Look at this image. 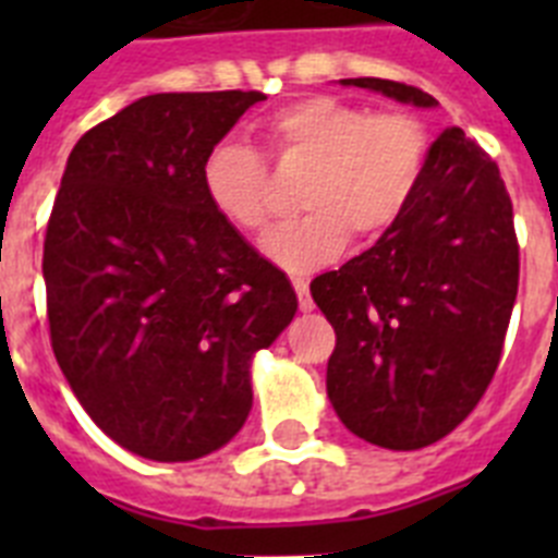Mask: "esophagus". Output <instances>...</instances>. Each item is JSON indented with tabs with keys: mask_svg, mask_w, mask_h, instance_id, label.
<instances>
[{
	"mask_svg": "<svg viewBox=\"0 0 558 558\" xmlns=\"http://www.w3.org/2000/svg\"><path fill=\"white\" fill-rule=\"evenodd\" d=\"M293 288H295V295H299V310L302 313H313V299H310V284L304 282V279H293Z\"/></svg>",
	"mask_w": 558,
	"mask_h": 558,
	"instance_id": "1",
	"label": "esophagus"
}]
</instances>
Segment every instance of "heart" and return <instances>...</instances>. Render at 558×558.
Instances as JSON below:
<instances>
[{"label": "heart", "mask_w": 558, "mask_h": 558, "mask_svg": "<svg viewBox=\"0 0 558 558\" xmlns=\"http://www.w3.org/2000/svg\"><path fill=\"white\" fill-rule=\"evenodd\" d=\"M263 140L284 170H310L304 218L263 243L268 263L307 276L347 248L386 236L416 198L430 133L416 113L372 111L335 97H304L263 122ZM206 204L231 229L263 234L274 218V186L265 165L243 142H218L201 165Z\"/></svg>", "instance_id": "heart-1"}]
</instances>
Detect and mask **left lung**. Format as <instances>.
Here are the masks:
<instances>
[{"instance_id": "obj_1", "label": "left lung", "mask_w": 558, "mask_h": 558, "mask_svg": "<svg viewBox=\"0 0 558 558\" xmlns=\"http://www.w3.org/2000/svg\"><path fill=\"white\" fill-rule=\"evenodd\" d=\"M340 83L438 106L405 83ZM517 282L520 248L500 170L461 128H447L405 218L310 284L338 338L327 397L340 422L386 450H418L456 430L495 377Z\"/></svg>"}]
</instances>
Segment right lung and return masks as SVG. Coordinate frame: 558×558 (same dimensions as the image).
Returning <instances> with one entry per match:
<instances>
[{"instance_id": "obj_1", "label": "right lung", "mask_w": 558, "mask_h": 558, "mask_svg": "<svg viewBox=\"0 0 558 558\" xmlns=\"http://www.w3.org/2000/svg\"><path fill=\"white\" fill-rule=\"evenodd\" d=\"M259 100L147 95L69 153L44 240L49 338L83 411L133 456L229 445L251 413V360L299 310L201 190L206 153Z\"/></svg>"}]
</instances>
